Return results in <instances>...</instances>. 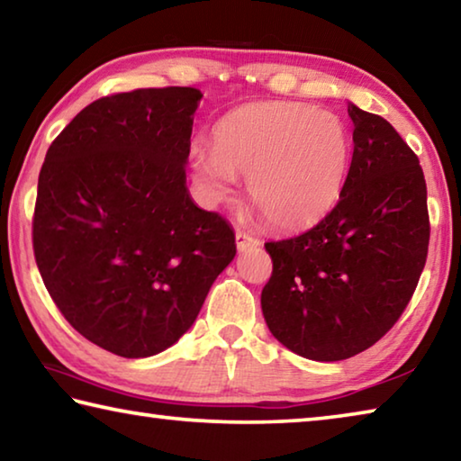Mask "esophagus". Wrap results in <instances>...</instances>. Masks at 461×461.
Here are the masks:
<instances>
[{
	"label": "esophagus",
	"instance_id": "obj_1",
	"mask_svg": "<svg viewBox=\"0 0 461 461\" xmlns=\"http://www.w3.org/2000/svg\"><path fill=\"white\" fill-rule=\"evenodd\" d=\"M236 246H238L240 252H244V249H248V248L260 246V240L254 238L252 233H246V231L238 230V231H236Z\"/></svg>",
	"mask_w": 461,
	"mask_h": 461
}]
</instances>
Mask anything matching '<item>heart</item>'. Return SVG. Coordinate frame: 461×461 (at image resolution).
I'll list each match as a JSON object with an SVG mask.
<instances>
[{"instance_id": "heart-1", "label": "heart", "mask_w": 461, "mask_h": 461, "mask_svg": "<svg viewBox=\"0 0 461 461\" xmlns=\"http://www.w3.org/2000/svg\"><path fill=\"white\" fill-rule=\"evenodd\" d=\"M352 162V136L338 113L294 101H260L217 122L213 148L193 150V178L212 205L248 197L268 225L313 228L331 212Z\"/></svg>"}]
</instances>
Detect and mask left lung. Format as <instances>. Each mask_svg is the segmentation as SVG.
<instances>
[{
  "label": "left lung",
  "mask_w": 461,
  "mask_h": 461,
  "mask_svg": "<svg viewBox=\"0 0 461 461\" xmlns=\"http://www.w3.org/2000/svg\"><path fill=\"white\" fill-rule=\"evenodd\" d=\"M354 154L338 205L301 236L267 241L262 288L270 333L317 362L374 346L415 293L429 248L427 185L417 154L376 113L348 104Z\"/></svg>",
  "instance_id": "obj_1"
}]
</instances>
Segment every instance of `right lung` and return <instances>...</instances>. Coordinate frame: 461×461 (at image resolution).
<instances>
[{
    "label": "right lung",
    "instance_id": "right-lung-1",
    "mask_svg": "<svg viewBox=\"0 0 461 461\" xmlns=\"http://www.w3.org/2000/svg\"><path fill=\"white\" fill-rule=\"evenodd\" d=\"M201 97L162 87L93 101L54 138L38 176L32 244L46 291L115 356L173 346L236 256L231 225L186 189Z\"/></svg>",
    "mask_w": 461,
    "mask_h": 461
}]
</instances>
